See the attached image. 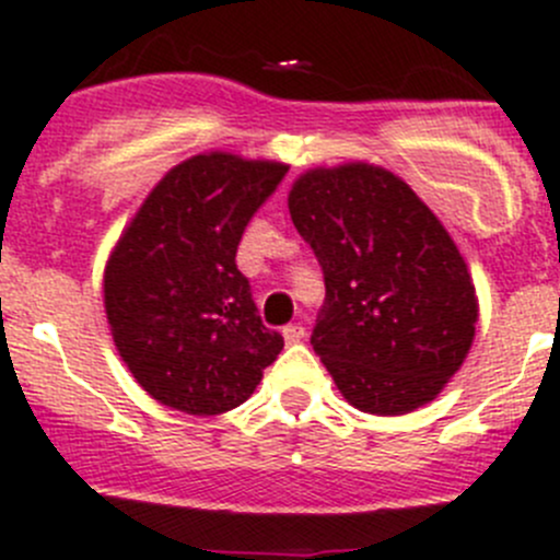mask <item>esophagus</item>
I'll list each match as a JSON object with an SVG mask.
<instances>
[{
  "label": "esophagus",
  "mask_w": 560,
  "mask_h": 560,
  "mask_svg": "<svg viewBox=\"0 0 560 560\" xmlns=\"http://www.w3.org/2000/svg\"><path fill=\"white\" fill-rule=\"evenodd\" d=\"M281 337H284L287 345H298V342H301V339L306 337V331H304V326H298V323H290V326H284Z\"/></svg>",
  "instance_id": "esophagus-1"
}]
</instances>
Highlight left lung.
Wrapping results in <instances>:
<instances>
[{
    "label": "left lung",
    "instance_id": "left-lung-1",
    "mask_svg": "<svg viewBox=\"0 0 560 560\" xmlns=\"http://www.w3.org/2000/svg\"><path fill=\"white\" fill-rule=\"evenodd\" d=\"M287 207L326 279L312 348L342 398L381 417L431 404L478 323L472 276L442 221L370 162L306 171Z\"/></svg>",
    "mask_w": 560,
    "mask_h": 560
}]
</instances>
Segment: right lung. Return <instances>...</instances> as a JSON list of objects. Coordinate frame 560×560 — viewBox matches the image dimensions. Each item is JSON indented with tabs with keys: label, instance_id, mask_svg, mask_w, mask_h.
Wrapping results in <instances>:
<instances>
[{
	"label": "right lung",
	"instance_id": "obj_1",
	"mask_svg": "<svg viewBox=\"0 0 560 560\" xmlns=\"http://www.w3.org/2000/svg\"><path fill=\"white\" fill-rule=\"evenodd\" d=\"M284 162L203 151L156 182L104 265V312L124 364L156 404L223 415L284 348L262 326L237 245Z\"/></svg>",
	"mask_w": 560,
	"mask_h": 560
}]
</instances>
